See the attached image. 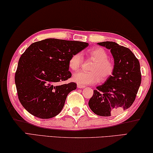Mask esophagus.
<instances>
[{"mask_svg": "<svg viewBox=\"0 0 153 153\" xmlns=\"http://www.w3.org/2000/svg\"><path fill=\"white\" fill-rule=\"evenodd\" d=\"M77 87L79 89H81V88H84V87H85V85H81L78 84L77 85Z\"/></svg>", "mask_w": 153, "mask_h": 153, "instance_id": "esophagus-1", "label": "esophagus"}]
</instances>
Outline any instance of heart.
Masks as SVG:
<instances>
[{
  "label": "heart",
  "mask_w": 153,
  "mask_h": 153,
  "mask_svg": "<svg viewBox=\"0 0 153 153\" xmlns=\"http://www.w3.org/2000/svg\"><path fill=\"white\" fill-rule=\"evenodd\" d=\"M88 55L94 60L90 66V71H79L73 76V80L81 85H91L106 81L112 76L115 69L114 62L108 58L107 52L102 47H94L89 50ZM82 55L77 53L72 56L69 59V67L72 71H78L82 64Z\"/></svg>",
  "instance_id": "heart-1"
}]
</instances>
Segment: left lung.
Masks as SVG:
<instances>
[{"label": "left lung", "mask_w": 153, "mask_h": 153, "mask_svg": "<svg viewBox=\"0 0 153 153\" xmlns=\"http://www.w3.org/2000/svg\"><path fill=\"white\" fill-rule=\"evenodd\" d=\"M97 44L111 49L115 69L112 76L94 90L89 106L97 115L110 117L134 103L142 81L140 62L131 50L116 42Z\"/></svg>", "instance_id": "1"}]
</instances>
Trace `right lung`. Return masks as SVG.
I'll return each instance as SVG.
<instances>
[{
  "label": "right lung",
  "mask_w": 153,
  "mask_h": 153,
  "mask_svg": "<svg viewBox=\"0 0 153 153\" xmlns=\"http://www.w3.org/2000/svg\"><path fill=\"white\" fill-rule=\"evenodd\" d=\"M88 45L84 42L47 39L27 47L15 74L19 100L27 112L40 119L52 118L61 112L68 94L76 89L74 82L60 84L72 76L69 59Z\"/></svg>",
  "instance_id": "add662e5"
}]
</instances>
